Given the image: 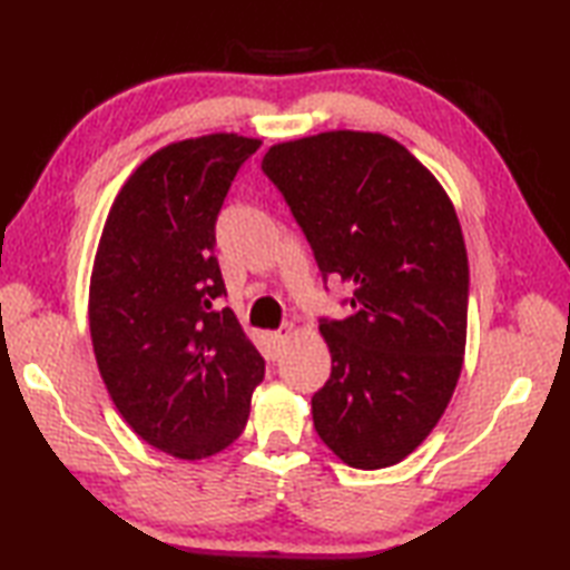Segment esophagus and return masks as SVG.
Masks as SVG:
<instances>
[{"instance_id": "34e87169", "label": "esophagus", "mask_w": 570, "mask_h": 570, "mask_svg": "<svg viewBox=\"0 0 570 570\" xmlns=\"http://www.w3.org/2000/svg\"><path fill=\"white\" fill-rule=\"evenodd\" d=\"M292 331H294V325L292 323H284L282 328H276V331H272V333H266V341H269V345L274 347V350H278L284 345V341L288 335H292Z\"/></svg>"}]
</instances>
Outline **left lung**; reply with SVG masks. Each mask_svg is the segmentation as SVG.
I'll use <instances>...</instances> for the list:
<instances>
[{
  "label": "left lung",
  "instance_id": "8db88e82",
  "mask_svg": "<svg viewBox=\"0 0 570 570\" xmlns=\"http://www.w3.org/2000/svg\"><path fill=\"white\" fill-rule=\"evenodd\" d=\"M262 171L323 282L355 284L353 316L318 325L333 370L311 399L313 426L347 465H394L433 431L463 370L470 276L453 203L402 144L372 131L274 144Z\"/></svg>",
  "mask_w": 570,
  "mask_h": 570
}]
</instances>
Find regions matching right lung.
I'll return each mask as SVG.
<instances>
[{
	"mask_svg": "<svg viewBox=\"0 0 570 570\" xmlns=\"http://www.w3.org/2000/svg\"><path fill=\"white\" fill-rule=\"evenodd\" d=\"M259 139L208 135L151 154L107 215L90 278L102 382L139 439L200 460L245 431L264 360L229 308L215 223Z\"/></svg>",
	"mask_w": 570,
	"mask_h": 570,
	"instance_id": "1",
	"label": "right lung"
}]
</instances>
